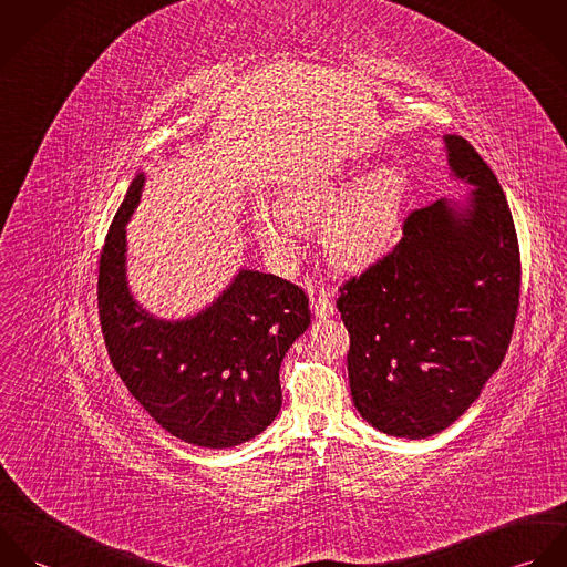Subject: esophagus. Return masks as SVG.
<instances>
[{
    "label": "esophagus",
    "mask_w": 567,
    "mask_h": 567,
    "mask_svg": "<svg viewBox=\"0 0 567 567\" xmlns=\"http://www.w3.org/2000/svg\"><path fill=\"white\" fill-rule=\"evenodd\" d=\"M312 312L319 319H327L333 315V299H331L329 290H321L319 295L312 297Z\"/></svg>",
    "instance_id": "34e87169"
}]
</instances>
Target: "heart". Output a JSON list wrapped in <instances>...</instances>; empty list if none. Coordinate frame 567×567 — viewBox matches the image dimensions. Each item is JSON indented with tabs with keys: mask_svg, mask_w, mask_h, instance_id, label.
<instances>
[{
	"mask_svg": "<svg viewBox=\"0 0 567 567\" xmlns=\"http://www.w3.org/2000/svg\"><path fill=\"white\" fill-rule=\"evenodd\" d=\"M355 179L353 174H340L286 194L279 212L288 226L268 209H257L252 225L259 243L279 259L292 261L297 257L292 229L310 231L331 215L323 231L329 259L342 268H358L371 261L400 227L404 174L393 165H382L358 184Z\"/></svg>",
	"mask_w": 567,
	"mask_h": 567,
	"instance_id": "heart-1",
	"label": "heart"
}]
</instances>
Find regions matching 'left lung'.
<instances>
[{
  "mask_svg": "<svg viewBox=\"0 0 567 567\" xmlns=\"http://www.w3.org/2000/svg\"><path fill=\"white\" fill-rule=\"evenodd\" d=\"M465 203L439 198L336 301L349 329V386L384 434L427 439L474 404L499 369L517 317L522 264L506 196L476 148L445 135Z\"/></svg>",
  "mask_w": 567,
  "mask_h": 567,
  "instance_id": "8db88e82",
  "label": "left lung"
}]
</instances>
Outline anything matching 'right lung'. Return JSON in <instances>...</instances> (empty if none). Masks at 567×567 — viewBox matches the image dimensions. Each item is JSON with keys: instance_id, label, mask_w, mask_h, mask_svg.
I'll use <instances>...</instances> for the list:
<instances>
[{"instance_id": "obj_1", "label": "right lung", "mask_w": 567, "mask_h": 567, "mask_svg": "<svg viewBox=\"0 0 567 567\" xmlns=\"http://www.w3.org/2000/svg\"><path fill=\"white\" fill-rule=\"evenodd\" d=\"M131 183L100 252L97 310L109 358L131 395L172 436L209 450L261 434L281 410L279 367L308 329L306 292L268 272L243 268L194 317L163 321L126 281V223L144 189Z\"/></svg>"}]
</instances>
